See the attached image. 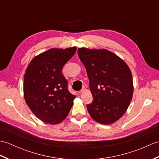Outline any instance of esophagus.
<instances>
[{"mask_svg":"<svg viewBox=\"0 0 159 159\" xmlns=\"http://www.w3.org/2000/svg\"><path fill=\"white\" fill-rule=\"evenodd\" d=\"M87 89H85V88H83L81 90H80V92H85Z\"/></svg>","mask_w":159,"mask_h":159,"instance_id":"1","label":"esophagus"}]
</instances>
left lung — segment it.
I'll return each mask as SVG.
<instances>
[{"label":"left lung","mask_w":159,"mask_h":159,"mask_svg":"<svg viewBox=\"0 0 159 159\" xmlns=\"http://www.w3.org/2000/svg\"><path fill=\"white\" fill-rule=\"evenodd\" d=\"M78 55L87 70L93 102L87 105L93 119L114 123L126 113L133 94L131 71L127 64L106 49L80 48Z\"/></svg>","instance_id":"obj_1"}]
</instances>
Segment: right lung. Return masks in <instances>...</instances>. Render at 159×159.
<instances>
[{
    "instance_id": "right-lung-1",
    "label": "right lung",
    "mask_w": 159,
    "mask_h": 159,
    "mask_svg": "<svg viewBox=\"0 0 159 159\" xmlns=\"http://www.w3.org/2000/svg\"><path fill=\"white\" fill-rule=\"evenodd\" d=\"M76 47L51 48L35 57L25 71L24 96L35 116L43 122L57 124L67 116L76 96L69 91L62 74Z\"/></svg>"
}]
</instances>
